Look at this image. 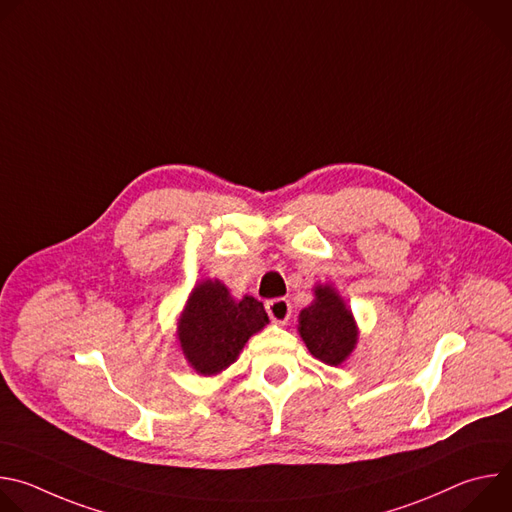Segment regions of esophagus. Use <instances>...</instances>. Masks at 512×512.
<instances>
[{
	"mask_svg": "<svg viewBox=\"0 0 512 512\" xmlns=\"http://www.w3.org/2000/svg\"><path fill=\"white\" fill-rule=\"evenodd\" d=\"M265 310L269 314V318L275 322V324H285L291 316V304L289 300L285 298H275V300H269L265 304Z\"/></svg>",
	"mask_w": 512,
	"mask_h": 512,
	"instance_id": "34e87169",
	"label": "esophagus"
}]
</instances>
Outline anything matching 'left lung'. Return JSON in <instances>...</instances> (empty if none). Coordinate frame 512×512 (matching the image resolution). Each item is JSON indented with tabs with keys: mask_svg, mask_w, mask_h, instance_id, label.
I'll use <instances>...</instances> for the list:
<instances>
[{
	"mask_svg": "<svg viewBox=\"0 0 512 512\" xmlns=\"http://www.w3.org/2000/svg\"><path fill=\"white\" fill-rule=\"evenodd\" d=\"M300 334L308 350L336 367L356 344V326L350 310L330 285L316 287V300L300 314Z\"/></svg>",
	"mask_w": 512,
	"mask_h": 512,
	"instance_id": "left-lung-1",
	"label": "left lung"
}]
</instances>
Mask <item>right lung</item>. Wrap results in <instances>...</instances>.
I'll return each instance as SVG.
<instances>
[{
    "mask_svg": "<svg viewBox=\"0 0 512 512\" xmlns=\"http://www.w3.org/2000/svg\"><path fill=\"white\" fill-rule=\"evenodd\" d=\"M267 322L261 302L251 296L235 302L221 281L208 279L194 287L188 300L180 320V346L200 375H218Z\"/></svg>",
    "mask_w": 512,
    "mask_h": 512,
    "instance_id": "right-lung-1",
    "label": "right lung"
}]
</instances>
